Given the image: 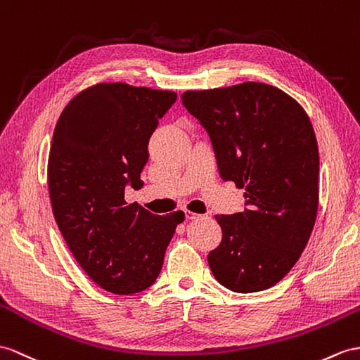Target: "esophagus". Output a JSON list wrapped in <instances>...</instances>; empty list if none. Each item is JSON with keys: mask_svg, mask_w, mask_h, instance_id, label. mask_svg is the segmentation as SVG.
Segmentation results:
<instances>
[{"mask_svg": "<svg viewBox=\"0 0 360 360\" xmlns=\"http://www.w3.org/2000/svg\"><path fill=\"white\" fill-rule=\"evenodd\" d=\"M185 217H186V220H195V218H198L200 215L198 214H195V212H191V210H185Z\"/></svg>", "mask_w": 360, "mask_h": 360, "instance_id": "34e87169", "label": "esophagus"}]
</instances>
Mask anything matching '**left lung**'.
Wrapping results in <instances>:
<instances>
[{"instance_id":"left-lung-1","label":"left lung","mask_w":360,"mask_h":360,"mask_svg":"<svg viewBox=\"0 0 360 360\" xmlns=\"http://www.w3.org/2000/svg\"><path fill=\"white\" fill-rule=\"evenodd\" d=\"M185 108L212 142L224 181L248 209L215 215L223 238L207 255L215 279L236 293L261 292L292 270L316 221L319 151L305 110L262 82L185 91Z\"/></svg>"}]
</instances>
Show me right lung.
<instances>
[{"mask_svg":"<svg viewBox=\"0 0 360 360\" xmlns=\"http://www.w3.org/2000/svg\"><path fill=\"white\" fill-rule=\"evenodd\" d=\"M175 101L174 91L102 82L76 94L55 127L47 179L56 224L77 264L114 295L154 284L185 220L125 201L128 185L143 186L148 142Z\"/></svg>","mask_w":360,"mask_h":360,"instance_id":"right-lung-1","label":"right lung"}]
</instances>
